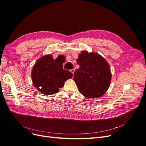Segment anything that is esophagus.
Masks as SVG:
<instances>
[{
    "label": "esophagus",
    "mask_w": 146,
    "mask_h": 146,
    "mask_svg": "<svg viewBox=\"0 0 146 146\" xmlns=\"http://www.w3.org/2000/svg\"><path fill=\"white\" fill-rule=\"evenodd\" d=\"M75 70H76V69H75L74 68V69H70V72H71L72 73V74H73V75L74 74V72H75Z\"/></svg>",
    "instance_id": "obj_1"
}]
</instances>
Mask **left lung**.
Returning <instances> with one entry per match:
<instances>
[{
    "label": "left lung",
    "instance_id": "left-lung-1",
    "mask_svg": "<svg viewBox=\"0 0 146 146\" xmlns=\"http://www.w3.org/2000/svg\"><path fill=\"white\" fill-rule=\"evenodd\" d=\"M80 68L74 72V80L79 92L86 98H99L108 89L111 79L110 66L96 53L82 52L77 60Z\"/></svg>",
    "mask_w": 146,
    "mask_h": 146
}]
</instances>
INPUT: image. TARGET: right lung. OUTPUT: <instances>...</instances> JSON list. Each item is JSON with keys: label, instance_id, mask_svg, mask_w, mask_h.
<instances>
[{"label": "right lung", "instance_id": "obj_1", "mask_svg": "<svg viewBox=\"0 0 146 146\" xmlns=\"http://www.w3.org/2000/svg\"><path fill=\"white\" fill-rule=\"evenodd\" d=\"M64 56L54 60L51 55L42 56L35 64L32 78L35 87L42 93L50 95L56 93L63 87L64 82L72 77V74L63 69Z\"/></svg>", "mask_w": 146, "mask_h": 146}]
</instances>
